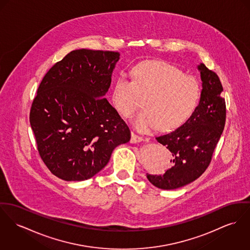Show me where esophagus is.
<instances>
[{"label":"esophagus","mask_w":250,"mask_h":250,"mask_svg":"<svg viewBox=\"0 0 250 250\" xmlns=\"http://www.w3.org/2000/svg\"><path fill=\"white\" fill-rule=\"evenodd\" d=\"M143 141H144L143 137L138 136V135L134 134V133L131 134V140H130L131 144H137V143H140V142H143Z\"/></svg>","instance_id":"1"}]
</instances>
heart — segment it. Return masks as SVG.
Segmentation results:
<instances>
[{"instance_id":"obj_1","label":"heart","mask_w":250,"mask_h":250,"mask_svg":"<svg viewBox=\"0 0 250 250\" xmlns=\"http://www.w3.org/2000/svg\"><path fill=\"white\" fill-rule=\"evenodd\" d=\"M131 78L116 79L111 102L119 114L129 118L139 107L140 98H145L146 110L132 118L135 128L142 132L159 126L163 131L179 128L191 117L201 99L199 81L166 61L139 62L131 69Z\"/></svg>"}]
</instances>
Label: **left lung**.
I'll list each match as a JSON object with an SVG mask.
<instances>
[{
  "label": "left lung",
  "mask_w": 250,
  "mask_h": 250,
  "mask_svg": "<svg viewBox=\"0 0 250 250\" xmlns=\"http://www.w3.org/2000/svg\"><path fill=\"white\" fill-rule=\"evenodd\" d=\"M201 71L203 89L198 106L182 126L156 140L171 152L172 167L162 175L146 174L148 181L162 189L188 185L207 170L226 125L227 107L218 75L204 63Z\"/></svg>",
  "instance_id": "obj_1"
}]
</instances>
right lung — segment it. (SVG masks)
Here are the masks:
<instances>
[{"mask_svg":"<svg viewBox=\"0 0 250 250\" xmlns=\"http://www.w3.org/2000/svg\"><path fill=\"white\" fill-rule=\"evenodd\" d=\"M120 53L77 49L42 78L29 122L39 154L58 178L83 181L108 163L130 130L104 98Z\"/></svg>","mask_w":250,"mask_h":250,"instance_id":"right-lung-1","label":"right lung"}]
</instances>
